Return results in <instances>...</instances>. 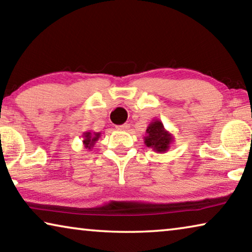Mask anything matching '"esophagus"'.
Segmentation results:
<instances>
[{"label":"esophagus","instance_id":"esophagus-1","mask_svg":"<svg viewBox=\"0 0 252 252\" xmlns=\"http://www.w3.org/2000/svg\"><path fill=\"white\" fill-rule=\"evenodd\" d=\"M130 127V125H127V123H125V125H121V126H116V129L120 130V131H126L127 129Z\"/></svg>","mask_w":252,"mask_h":252}]
</instances>
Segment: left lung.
I'll list each match as a JSON object with an SVG mask.
<instances>
[{"label":"left lung","mask_w":252,"mask_h":252,"mask_svg":"<svg viewBox=\"0 0 252 252\" xmlns=\"http://www.w3.org/2000/svg\"><path fill=\"white\" fill-rule=\"evenodd\" d=\"M144 140L145 145L152 148L155 153L164 154L174 142V137L165 129L163 123L158 119H154L147 126Z\"/></svg>","instance_id":"obj_1"}]
</instances>
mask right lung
<instances>
[{
	"instance_id": "add662e5",
	"label": "right lung",
	"mask_w": 252,
	"mask_h": 252,
	"mask_svg": "<svg viewBox=\"0 0 252 252\" xmlns=\"http://www.w3.org/2000/svg\"><path fill=\"white\" fill-rule=\"evenodd\" d=\"M82 137H84L82 144H84L85 148L93 149V147L96 144V141L98 140L100 137V132H92V131H86V132L82 133Z\"/></svg>"
}]
</instances>
